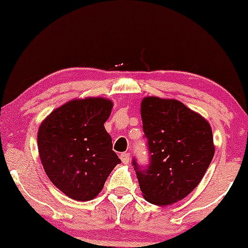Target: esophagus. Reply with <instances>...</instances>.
Listing matches in <instances>:
<instances>
[{
    "label": "esophagus",
    "instance_id": "34e87169",
    "mask_svg": "<svg viewBox=\"0 0 248 248\" xmlns=\"http://www.w3.org/2000/svg\"><path fill=\"white\" fill-rule=\"evenodd\" d=\"M120 158H121V161L124 162V163H128V162L130 161L129 154H128V153H122L120 155Z\"/></svg>",
    "mask_w": 248,
    "mask_h": 248
}]
</instances>
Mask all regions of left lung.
Wrapping results in <instances>:
<instances>
[{"label":"left lung","instance_id":"8db88e82","mask_svg":"<svg viewBox=\"0 0 248 248\" xmlns=\"http://www.w3.org/2000/svg\"><path fill=\"white\" fill-rule=\"evenodd\" d=\"M143 132L150 154L142 170L133 160L144 199L170 205L186 198L205 175L215 155L206 119L175 99L146 96L141 102Z\"/></svg>","mask_w":248,"mask_h":248}]
</instances>
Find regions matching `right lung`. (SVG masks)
<instances>
[{
  "label": "right lung",
  "mask_w": 248,
  "mask_h": 248,
  "mask_svg": "<svg viewBox=\"0 0 248 248\" xmlns=\"http://www.w3.org/2000/svg\"><path fill=\"white\" fill-rule=\"evenodd\" d=\"M113 102L105 98L73 99L43 120L38 153L47 177L71 199L95 198L120 158L104 124Z\"/></svg>",
  "instance_id": "1"
}]
</instances>
